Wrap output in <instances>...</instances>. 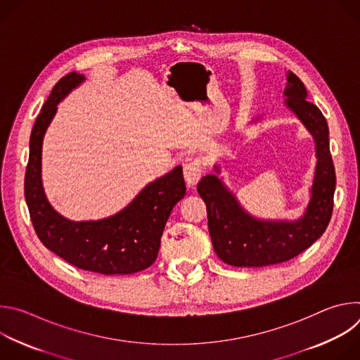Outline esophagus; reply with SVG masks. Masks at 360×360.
<instances>
[{"instance_id":"esophagus-1","label":"esophagus","mask_w":360,"mask_h":360,"mask_svg":"<svg viewBox=\"0 0 360 360\" xmlns=\"http://www.w3.org/2000/svg\"><path fill=\"white\" fill-rule=\"evenodd\" d=\"M202 171H203V162L198 158L192 160L184 165V176H185L188 186L193 188L198 184V181L202 176Z\"/></svg>"}]
</instances>
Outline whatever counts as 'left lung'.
Masks as SVG:
<instances>
[{
	"mask_svg": "<svg viewBox=\"0 0 360 360\" xmlns=\"http://www.w3.org/2000/svg\"><path fill=\"white\" fill-rule=\"evenodd\" d=\"M286 107L296 114L316 143V169L312 196L302 218L265 221L249 215L217 175H205L198 193L207 203L214 250L225 264L259 268L286 262L316 242L326 231L333 211L335 167L329 149V128L321 110L306 99L303 82L288 71ZM219 172V167L215 165Z\"/></svg>",
	"mask_w": 360,
	"mask_h": 360,
	"instance_id": "8db88e82",
	"label": "left lung"
}]
</instances>
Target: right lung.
Masks as SVG:
<instances>
[{
  "mask_svg": "<svg viewBox=\"0 0 360 360\" xmlns=\"http://www.w3.org/2000/svg\"><path fill=\"white\" fill-rule=\"evenodd\" d=\"M84 79L77 72L63 77L35 120L24 182L25 200L37 236L51 252L82 271L129 275L149 268L157 259L165 224L186 192L182 167L148 184L128 207L110 218L74 222L61 217L42 188V139L60 101Z\"/></svg>",
  "mask_w": 360,
  "mask_h": 360,
  "instance_id": "obj_1",
  "label": "right lung"
}]
</instances>
